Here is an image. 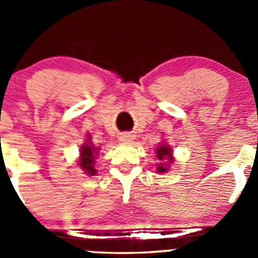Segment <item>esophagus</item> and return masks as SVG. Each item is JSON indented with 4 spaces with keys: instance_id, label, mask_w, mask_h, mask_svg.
<instances>
[{
    "instance_id": "1",
    "label": "esophagus",
    "mask_w": 258,
    "mask_h": 258,
    "mask_svg": "<svg viewBox=\"0 0 258 258\" xmlns=\"http://www.w3.org/2000/svg\"><path fill=\"white\" fill-rule=\"evenodd\" d=\"M121 140L122 142H124V144H130V142H132L135 140V136L134 135H130V134H124V135H122L121 136Z\"/></svg>"
}]
</instances>
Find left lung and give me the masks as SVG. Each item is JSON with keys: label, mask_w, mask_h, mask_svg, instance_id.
<instances>
[{"label": "left lung", "mask_w": 258, "mask_h": 258, "mask_svg": "<svg viewBox=\"0 0 258 258\" xmlns=\"http://www.w3.org/2000/svg\"><path fill=\"white\" fill-rule=\"evenodd\" d=\"M155 153L156 158H157L156 172L161 173V175L168 172L171 170V165H173V162H175L172 147L166 141H162L155 148Z\"/></svg>", "instance_id": "8db88e82"}]
</instances>
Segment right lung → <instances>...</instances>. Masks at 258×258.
Returning a JSON list of instances; mask_svg holds the SVG:
<instances>
[{
  "instance_id": "obj_1",
  "label": "right lung",
  "mask_w": 258,
  "mask_h": 258,
  "mask_svg": "<svg viewBox=\"0 0 258 258\" xmlns=\"http://www.w3.org/2000/svg\"><path fill=\"white\" fill-rule=\"evenodd\" d=\"M87 139H85V142L80 147V156L79 160H77V165L83 172L87 176H95L97 173V170L95 168L96 158L98 156V151L100 147H96L95 145L91 141V135H86Z\"/></svg>"
}]
</instances>
